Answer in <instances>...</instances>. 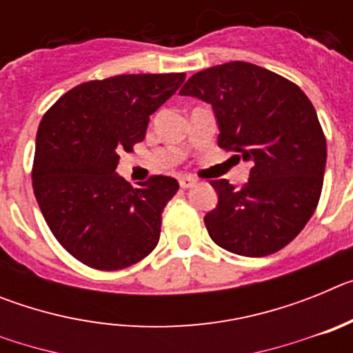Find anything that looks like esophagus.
I'll list each match as a JSON object with an SVG mask.
<instances>
[{
    "mask_svg": "<svg viewBox=\"0 0 353 353\" xmlns=\"http://www.w3.org/2000/svg\"><path fill=\"white\" fill-rule=\"evenodd\" d=\"M179 183L182 189H191V187L196 185V179H191V176H180Z\"/></svg>",
    "mask_w": 353,
    "mask_h": 353,
    "instance_id": "obj_1",
    "label": "esophagus"
}]
</instances>
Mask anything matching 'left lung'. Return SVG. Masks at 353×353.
Segmentation results:
<instances>
[{
    "label": "left lung",
    "instance_id": "1",
    "mask_svg": "<svg viewBox=\"0 0 353 353\" xmlns=\"http://www.w3.org/2000/svg\"><path fill=\"white\" fill-rule=\"evenodd\" d=\"M180 95L212 104L221 148L252 164L240 189L224 179L210 182L219 194L205 215L210 239L251 258L288 245L316 210L325 173V136L310 99L292 81L245 61L198 72Z\"/></svg>",
    "mask_w": 353,
    "mask_h": 353
}]
</instances>
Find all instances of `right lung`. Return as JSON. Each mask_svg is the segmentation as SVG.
Masks as SVG:
<instances>
[{
    "instance_id": "add662e5",
    "label": "right lung",
    "mask_w": 353,
    "mask_h": 353,
    "mask_svg": "<svg viewBox=\"0 0 353 353\" xmlns=\"http://www.w3.org/2000/svg\"><path fill=\"white\" fill-rule=\"evenodd\" d=\"M183 81V72L88 81L43 114L31 170L33 192L52 235L81 263L120 270L157 245L162 210L179 182L154 174L132 187L114 170L120 154L145 139L150 114Z\"/></svg>"
}]
</instances>
